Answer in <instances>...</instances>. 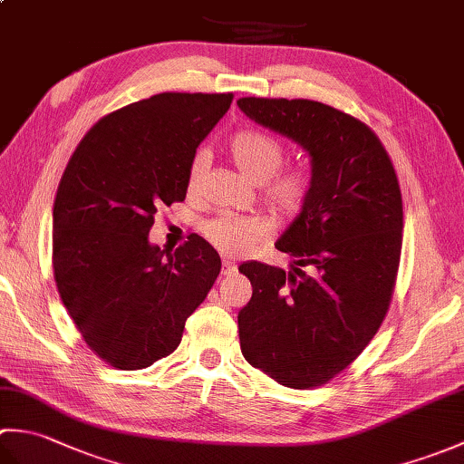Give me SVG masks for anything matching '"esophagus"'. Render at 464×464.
<instances>
[{"label":"esophagus","instance_id":"esophagus-1","mask_svg":"<svg viewBox=\"0 0 464 464\" xmlns=\"http://www.w3.org/2000/svg\"><path fill=\"white\" fill-rule=\"evenodd\" d=\"M235 271H237V263L229 259V257H223V267H221L223 277H229V275L235 273Z\"/></svg>","mask_w":464,"mask_h":464}]
</instances>
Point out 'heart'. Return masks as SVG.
<instances>
[{
  "label": "heart",
  "instance_id": "1",
  "mask_svg": "<svg viewBox=\"0 0 464 464\" xmlns=\"http://www.w3.org/2000/svg\"><path fill=\"white\" fill-rule=\"evenodd\" d=\"M231 161L253 183H261V199L279 217H295L307 203L311 173L304 165L279 169L285 150L279 140L253 130H243L227 141ZM207 157L197 151L187 167V191L199 187ZM271 223L263 215H217L203 225V235L225 255H245L269 237Z\"/></svg>",
  "mask_w": 464,
  "mask_h": 464
}]
</instances>
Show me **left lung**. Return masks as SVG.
I'll return each mask as SVG.
<instances>
[{"instance_id":"8db88e82","label":"left lung","mask_w":464,"mask_h":464,"mask_svg":"<svg viewBox=\"0 0 464 464\" xmlns=\"http://www.w3.org/2000/svg\"><path fill=\"white\" fill-rule=\"evenodd\" d=\"M239 110L311 157V193L275 243L291 271L243 263L253 297L239 311L243 357L291 389H313L359 357L395 289L402 199L369 125L311 100L241 97Z\"/></svg>"}]
</instances>
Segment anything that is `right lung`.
<instances>
[{
	"label": "right lung",
	"instance_id": "add662e5",
	"mask_svg": "<svg viewBox=\"0 0 464 464\" xmlns=\"http://www.w3.org/2000/svg\"><path fill=\"white\" fill-rule=\"evenodd\" d=\"M233 93H157L102 117L69 160L53 203V277L97 357L145 369L179 347L221 257L199 235L150 243L161 205L183 201L197 147Z\"/></svg>",
	"mask_w": 464,
	"mask_h": 464
}]
</instances>
